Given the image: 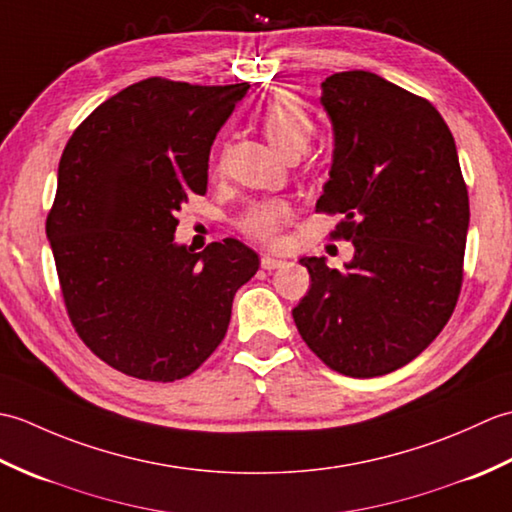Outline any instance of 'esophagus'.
I'll use <instances>...</instances> for the list:
<instances>
[{"instance_id": "1", "label": "esophagus", "mask_w": 512, "mask_h": 512, "mask_svg": "<svg viewBox=\"0 0 512 512\" xmlns=\"http://www.w3.org/2000/svg\"><path fill=\"white\" fill-rule=\"evenodd\" d=\"M284 264H286V259H279V257H273V255L262 257V268L264 270H275V268H281Z\"/></svg>"}]
</instances>
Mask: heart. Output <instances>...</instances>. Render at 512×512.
Segmentation results:
<instances>
[{"mask_svg": "<svg viewBox=\"0 0 512 512\" xmlns=\"http://www.w3.org/2000/svg\"><path fill=\"white\" fill-rule=\"evenodd\" d=\"M259 127L268 143L284 158H299L314 138V118L295 94L279 92L259 110ZM290 204L286 200H262L248 206L239 220L242 233L262 244H275L277 237L290 222Z\"/></svg>", "mask_w": 512, "mask_h": 512, "instance_id": "b5f03b06", "label": "heart"}]
</instances>
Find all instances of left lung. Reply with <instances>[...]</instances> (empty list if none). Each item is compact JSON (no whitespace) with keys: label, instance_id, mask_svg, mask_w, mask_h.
I'll use <instances>...</instances> for the list:
<instances>
[{"label":"left lung","instance_id":"1","mask_svg":"<svg viewBox=\"0 0 512 512\" xmlns=\"http://www.w3.org/2000/svg\"><path fill=\"white\" fill-rule=\"evenodd\" d=\"M334 127L317 213L354 244L345 270L303 257L310 290L292 310L301 339L330 369L385 376L442 332L458 303L469 191L449 125L422 96L365 70L321 83Z\"/></svg>","mask_w":512,"mask_h":512}]
</instances>
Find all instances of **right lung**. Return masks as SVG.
<instances>
[{
  "instance_id": "add662e5",
  "label": "right lung",
  "mask_w": 512,
  "mask_h": 512,
  "mask_svg": "<svg viewBox=\"0 0 512 512\" xmlns=\"http://www.w3.org/2000/svg\"><path fill=\"white\" fill-rule=\"evenodd\" d=\"M248 83L138 81L74 129L46 220L65 310L79 339L127 376L193 374L231 321L259 257L233 237L176 246L180 206L204 195L215 134Z\"/></svg>"
}]
</instances>
